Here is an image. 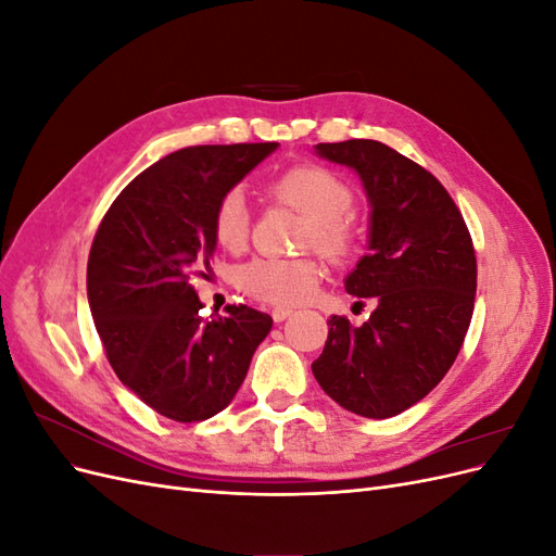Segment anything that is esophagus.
<instances>
[{
    "label": "esophagus",
    "mask_w": 556,
    "mask_h": 556,
    "mask_svg": "<svg viewBox=\"0 0 556 556\" xmlns=\"http://www.w3.org/2000/svg\"><path fill=\"white\" fill-rule=\"evenodd\" d=\"M292 315V308L290 306H276L271 311V317L276 319V323H282V319H288Z\"/></svg>",
    "instance_id": "1"
}]
</instances>
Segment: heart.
Returning <instances> with one entry per match:
<instances>
[{
  "label": "heart",
  "mask_w": 556,
  "mask_h": 556,
  "mask_svg": "<svg viewBox=\"0 0 556 556\" xmlns=\"http://www.w3.org/2000/svg\"><path fill=\"white\" fill-rule=\"evenodd\" d=\"M268 197L308 217L301 248H315L333 264H343L355 255L359 225L350 213L355 192L341 176L319 164H299L271 180ZM211 231L215 243L229 252L245 248L250 213L241 188H231L217 199L211 215ZM237 285L243 294L262 304L296 306L315 294L319 264L315 257H257L239 268Z\"/></svg>",
  "instance_id": "heart-1"
}]
</instances>
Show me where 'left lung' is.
Returning a JSON list of instances; mask_svg holds the SVG:
<instances>
[{
	"mask_svg": "<svg viewBox=\"0 0 556 556\" xmlns=\"http://www.w3.org/2000/svg\"><path fill=\"white\" fill-rule=\"evenodd\" d=\"M317 153L352 166L371 199V252L345 290L378 306L362 327L327 319L313 376L345 410L384 419L425 399L459 355L478 288L473 239L441 180L394 148L352 139Z\"/></svg>",
	"mask_w": 556,
	"mask_h": 556,
	"instance_id": "left-lung-1",
	"label": "left lung"
}]
</instances>
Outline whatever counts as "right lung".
Masks as SVG:
<instances>
[{
	"label": "right lung",
	"mask_w": 556,
	"mask_h": 556,
	"mask_svg": "<svg viewBox=\"0 0 556 556\" xmlns=\"http://www.w3.org/2000/svg\"><path fill=\"white\" fill-rule=\"evenodd\" d=\"M278 143L190 146L115 197L88 257V299L115 376L174 422H204L239 392L274 319L250 306L201 315L190 285L206 276L211 215Z\"/></svg>",
	"instance_id": "obj_1"
}]
</instances>
